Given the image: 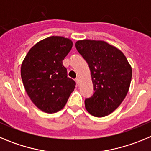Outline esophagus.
I'll use <instances>...</instances> for the list:
<instances>
[{
  "label": "esophagus",
  "mask_w": 151,
  "mask_h": 151,
  "mask_svg": "<svg viewBox=\"0 0 151 151\" xmlns=\"http://www.w3.org/2000/svg\"><path fill=\"white\" fill-rule=\"evenodd\" d=\"M76 83H77V85H79V83H80V79L78 78H76Z\"/></svg>",
  "instance_id": "esophagus-1"
}]
</instances>
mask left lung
<instances>
[{"instance_id":"obj_1","label":"left lung","mask_w":151,"mask_h":151,"mask_svg":"<svg viewBox=\"0 0 151 151\" xmlns=\"http://www.w3.org/2000/svg\"><path fill=\"white\" fill-rule=\"evenodd\" d=\"M76 48L86 60L91 73L94 93L85 100L93 116L105 117L113 112L127 96L132 68L121 51L104 41H77Z\"/></svg>"}]
</instances>
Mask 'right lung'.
<instances>
[{"label": "right lung", "mask_w": 151, "mask_h": 151, "mask_svg": "<svg viewBox=\"0 0 151 151\" xmlns=\"http://www.w3.org/2000/svg\"><path fill=\"white\" fill-rule=\"evenodd\" d=\"M72 47L70 39L52 36L34 45L22 62L21 76L26 92L42 111L61 110L76 88L63 65Z\"/></svg>", "instance_id": "right-lung-1"}]
</instances>
